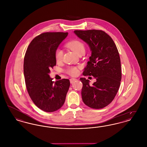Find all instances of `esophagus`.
<instances>
[{
    "label": "esophagus",
    "mask_w": 147,
    "mask_h": 147,
    "mask_svg": "<svg viewBox=\"0 0 147 147\" xmlns=\"http://www.w3.org/2000/svg\"><path fill=\"white\" fill-rule=\"evenodd\" d=\"M77 80V79H76V78H70V83H73V82H74L76 81Z\"/></svg>",
    "instance_id": "esophagus-1"
}]
</instances>
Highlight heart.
Returning <instances> with one entry per match:
<instances>
[{
    "label": "heart",
    "mask_w": 147,
    "mask_h": 147,
    "mask_svg": "<svg viewBox=\"0 0 147 147\" xmlns=\"http://www.w3.org/2000/svg\"><path fill=\"white\" fill-rule=\"evenodd\" d=\"M66 46L68 48L76 52L78 55L84 53L85 51L84 43L77 40L70 41L66 44ZM63 51L61 49H56L55 52V59L57 62H61L63 59ZM78 72L79 71L78 68L75 67H69L67 69V73L72 76H77L78 74Z\"/></svg>",
    "instance_id": "1"
}]
</instances>
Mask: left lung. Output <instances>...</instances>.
I'll return each mask as SVG.
<instances>
[{"label": "left lung", "instance_id": "left-lung-1", "mask_svg": "<svg viewBox=\"0 0 147 147\" xmlns=\"http://www.w3.org/2000/svg\"><path fill=\"white\" fill-rule=\"evenodd\" d=\"M74 33L88 44L91 51L83 74L96 79L92 85H89L88 79H80L83 83V101L92 109L104 108L112 102L120 86L122 73L118 49L112 38L104 31L75 30Z\"/></svg>", "mask_w": 147, "mask_h": 147}]
</instances>
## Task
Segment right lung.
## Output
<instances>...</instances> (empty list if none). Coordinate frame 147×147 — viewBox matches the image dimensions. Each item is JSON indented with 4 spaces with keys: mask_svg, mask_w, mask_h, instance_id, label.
Wrapping results in <instances>:
<instances>
[{
    "mask_svg": "<svg viewBox=\"0 0 147 147\" xmlns=\"http://www.w3.org/2000/svg\"><path fill=\"white\" fill-rule=\"evenodd\" d=\"M68 32H45L30 42L24 57V74L29 96L43 111H56L63 106L70 82H56L49 77L51 68L56 65L55 52Z\"/></svg>",
    "mask_w": 147,
    "mask_h": 147,
    "instance_id": "add662e5",
    "label": "right lung"
}]
</instances>
